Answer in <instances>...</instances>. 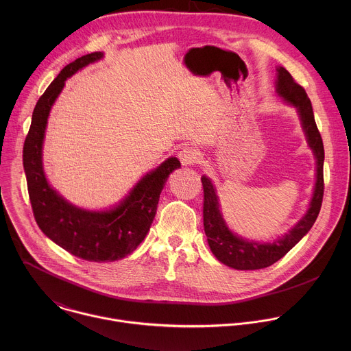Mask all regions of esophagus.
<instances>
[{
	"label": "esophagus",
	"instance_id": "obj_1",
	"mask_svg": "<svg viewBox=\"0 0 351 351\" xmlns=\"http://www.w3.org/2000/svg\"><path fill=\"white\" fill-rule=\"evenodd\" d=\"M178 158L184 166H192L199 162V151L195 147H184L178 152Z\"/></svg>",
	"mask_w": 351,
	"mask_h": 351
}]
</instances>
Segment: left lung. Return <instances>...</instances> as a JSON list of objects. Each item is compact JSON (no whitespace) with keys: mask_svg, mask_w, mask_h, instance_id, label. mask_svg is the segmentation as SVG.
<instances>
[{"mask_svg":"<svg viewBox=\"0 0 351 351\" xmlns=\"http://www.w3.org/2000/svg\"><path fill=\"white\" fill-rule=\"evenodd\" d=\"M277 71V93L284 100L298 106L308 145L316 156V184L306 215L288 234H285L281 239L274 241L273 243H255L238 238L228 230L221 217L217 196L212 182L206 177H201L204 189V231L208 238V245L221 263L238 270L263 269L281 259L311 230L316 221L323 201L324 147L320 132L316 127L311 100L306 96L305 89L295 81L287 69L278 67Z\"/></svg>","mask_w":351,"mask_h":351,"instance_id":"left-lung-1","label":"left lung"}]
</instances>
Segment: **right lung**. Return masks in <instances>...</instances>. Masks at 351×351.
<instances>
[{
	"label": "right lung",
	"mask_w": 351,
	"mask_h": 351,
	"mask_svg": "<svg viewBox=\"0 0 351 351\" xmlns=\"http://www.w3.org/2000/svg\"><path fill=\"white\" fill-rule=\"evenodd\" d=\"M100 58L102 52H92L69 63L40 96L24 142L23 165L32 212L46 237L81 259L112 262L130 255L146 238L167 177L181 163L177 158H169L145 176L117 208L108 212L80 209L51 189L42 166V145L51 106L70 75Z\"/></svg>",
	"instance_id": "add662e5"
}]
</instances>
